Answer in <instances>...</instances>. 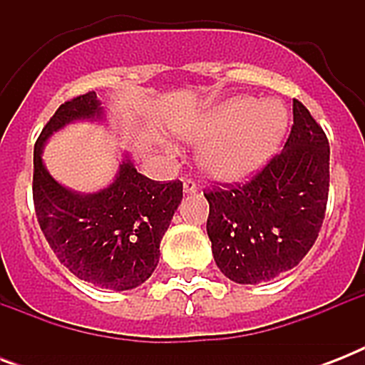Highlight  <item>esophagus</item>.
Wrapping results in <instances>:
<instances>
[{"mask_svg": "<svg viewBox=\"0 0 365 365\" xmlns=\"http://www.w3.org/2000/svg\"><path fill=\"white\" fill-rule=\"evenodd\" d=\"M197 183L193 182V180H183V193L185 195H193L197 193Z\"/></svg>", "mask_w": 365, "mask_h": 365, "instance_id": "obj_1", "label": "esophagus"}]
</instances>
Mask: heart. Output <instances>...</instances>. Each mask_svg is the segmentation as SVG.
<instances>
[{
    "label": "heart",
    "mask_w": 365,
    "mask_h": 365,
    "mask_svg": "<svg viewBox=\"0 0 365 365\" xmlns=\"http://www.w3.org/2000/svg\"><path fill=\"white\" fill-rule=\"evenodd\" d=\"M286 130L288 111L278 100L235 96L183 126L180 136L185 142H202L197 165L206 178L237 183L271 159Z\"/></svg>",
    "instance_id": "heart-1"
}]
</instances>
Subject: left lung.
Returning <instances> with one entry per match:
<instances>
[{
	"label": "left lung",
	"instance_id": "obj_1",
	"mask_svg": "<svg viewBox=\"0 0 365 365\" xmlns=\"http://www.w3.org/2000/svg\"><path fill=\"white\" fill-rule=\"evenodd\" d=\"M328 191V138L294 100L282 151L246 185L205 193L206 231L220 271L237 284H259L294 269L322 227Z\"/></svg>",
	"mask_w": 365,
	"mask_h": 365
}]
</instances>
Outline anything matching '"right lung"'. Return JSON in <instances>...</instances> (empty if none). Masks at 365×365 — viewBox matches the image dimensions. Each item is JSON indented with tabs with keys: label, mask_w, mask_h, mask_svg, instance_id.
<instances>
[{
	"label": "right lung",
	"mask_w": 365,
	"mask_h": 365,
	"mask_svg": "<svg viewBox=\"0 0 365 365\" xmlns=\"http://www.w3.org/2000/svg\"><path fill=\"white\" fill-rule=\"evenodd\" d=\"M96 93L64 102L45 125L34 148V205L48 246L77 278L98 288H138L159 263V244L182 202V182L160 183L142 176L123 153L115 180L94 193L56 182L43 163L54 132L76 121H104Z\"/></svg>",
	"instance_id": "add662e5"
}]
</instances>
